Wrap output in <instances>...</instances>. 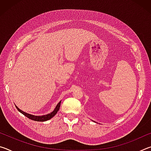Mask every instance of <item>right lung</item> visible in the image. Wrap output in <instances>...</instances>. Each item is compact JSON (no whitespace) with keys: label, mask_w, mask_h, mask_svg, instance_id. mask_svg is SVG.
<instances>
[{"label":"right lung","mask_w":151,"mask_h":151,"mask_svg":"<svg viewBox=\"0 0 151 151\" xmlns=\"http://www.w3.org/2000/svg\"><path fill=\"white\" fill-rule=\"evenodd\" d=\"M60 101L58 104L56 106V108L55 109L54 111H53L52 112H50V114H46V115H43V116H35V115H32V114H28L26 113V112H23L21 110H20L18 107L16 106V108L17 109L18 111L19 112H21L22 114H24V116H26L27 118H29L31 120H33V121H40V122H44V121H47L48 120L50 119L52 117L54 116L57 113V112L58 111V110L60 109Z\"/></svg>","instance_id":"1"}]
</instances>
